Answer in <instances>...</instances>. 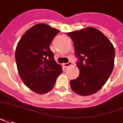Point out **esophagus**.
Returning a JSON list of instances; mask_svg holds the SVG:
<instances>
[{
	"instance_id": "1",
	"label": "esophagus",
	"mask_w": 123,
	"mask_h": 123,
	"mask_svg": "<svg viewBox=\"0 0 123 123\" xmlns=\"http://www.w3.org/2000/svg\"><path fill=\"white\" fill-rule=\"evenodd\" d=\"M72 62H69L68 63H63V66L65 67V68H68L70 66H72Z\"/></svg>"
}]
</instances>
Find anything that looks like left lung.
<instances>
[{
	"label": "left lung",
	"mask_w": 123,
	"mask_h": 123,
	"mask_svg": "<svg viewBox=\"0 0 123 123\" xmlns=\"http://www.w3.org/2000/svg\"><path fill=\"white\" fill-rule=\"evenodd\" d=\"M72 39L79 76L70 81L71 88L82 96L98 91L111 74L115 48L102 32L93 27L67 33Z\"/></svg>",
	"instance_id": "left-lung-1"
}]
</instances>
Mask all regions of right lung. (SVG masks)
<instances>
[{"mask_svg": "<svg viewBox=\"0 0 123 123\" xmlns=\"http://www.w3.org/2000/svg\"><path fill=\"white\" fill-rule=\"evenodd\" d=\"M59 32L44 23L35 25L25 33L17 45L15 60L19 76L29 88L38 94L51 90L63 72L49 48Z\"/></svg>", "mask_w": 123, "mask_h": 123, "instance_id": "obj_1", "label": "right lung"}]
</instances>
